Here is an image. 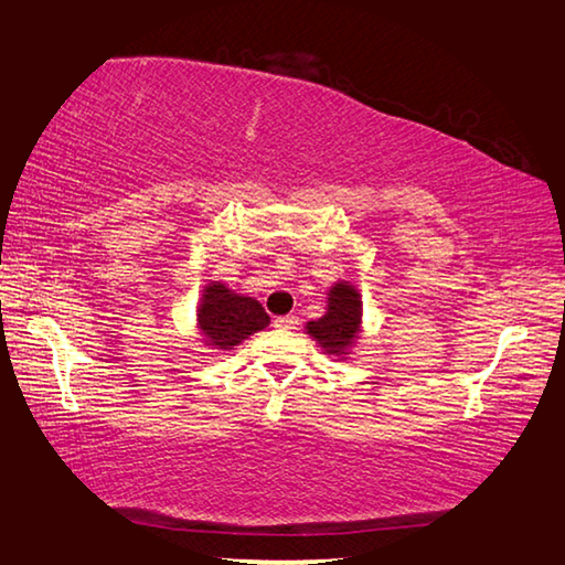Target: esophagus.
I'll return each mask as SVG.
<instances>
[{"label": "esophagus", "mask_w": 565, "mask_h": 565, "mask_svg": "<svg viewBox=\"0 0 565 565\" xmlns=\"http://www.w3.org/2000/svg\"><path fill=\"white\" fill-rule=\"evenodd\" d=\"M297 317L295 315H282V317H275L273 324L280 327V329H295L297 327Z\"/></svg>", "instance_id": "esophagus-1"}]
</instances>
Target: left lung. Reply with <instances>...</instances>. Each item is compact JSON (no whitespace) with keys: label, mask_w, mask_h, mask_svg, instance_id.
<instances>
[{"label":"left lung","mask_w":565,"mask_h":565,"mask_svg":"<svg viewBox=\"0 0 565 565\" xmlns=\"http://www.w3.org/2000/svg\"><path fill=\"white\" fill-rule=\"evenodd\" d=\"M363 302L361 292L351 282H333L327 297V312L317 321H307V333L312 337L321 351L347 361L355 341L361 339Z\"/></svg>","instance_id":"left-lung-1"}]
</instances>
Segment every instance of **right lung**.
I'll use <instances>...</instances> for the list:
<instances>
[{
    "label": "right lung",
    "mask_w": 565,
    "mask_h": 565,
    "mask_svg": "<svg viewBox=\"0 0 565 565\" xmlns=\"http://www.w3.org/2000/svg\"><path fill=\"white\" fill-rule=\"evenodd\" d=\"M270 317L258 299L236 295L224 282H210L202 290L198 307V329L204 347L212 351H232L250 333L266 329Z\"/></svg>",
    "instance_id": "add662e5"
}]
</instances>
